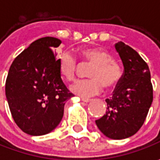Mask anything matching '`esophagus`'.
Returning <instances> with one entry per match:
<instances>
[{
    "mask_svg": "<svg viewBox=\"0 0 160 160\" xmlns=\"http://www.w3.org/2000/svg\"><path fill=\"white\" fill-rule=\"evenodd\" d=\"M82 101H83V102H86V103H87V102H91L92 100H91V99H87V98H83V99H82Z\"/></svg>",
    "mask_w": 160,
    "mask_h": 160,
    "instance_id": "34e87169",
    "label": "esophagus"
}]
</instances>
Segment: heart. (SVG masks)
<instances>
[{
	"label": "heart",
	"mask_w": 160,
	"mask_h": 160,
	"mask_svg": "<svg viewBox=\"0 0 160 160\" xmlns=\"http://www.w3.org/2000/svg\"><path fill=\"white\" fill-rule=\"evenodd\" d=\"M83 61L92 64L88 72L90 79L78 80L70 86L71 92L81 97L99 94L104 86L106 89L115 88L121 80L122 71L113 61L112 56L99 49H85L80 53ZM77 60L69 52H63L58 57V71L61 77L72 81L76 77Z\"/></svg>",
	"instance_id": "b5f03b06"
}]
</instances>
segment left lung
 <instances>
[{
  "label": "left lung",
  "mask_w": 160,
  "mask_h": 160,
  "mask_svg": "<svg viewBox=\"0 0 160 160\" xmlns=\"http://www.w3.org/2000/svg\"><path fill=\"white\" fill-rule=\"evenodd\" d=\"M124 66V74L109 99L106 114L96 126L108 138L122 140L138 132L153 100L151 72L147 63L132 48L119 42L115 44Z\"/></svg>",
  "instance_id": "left-lung-1"
}]
</instances>
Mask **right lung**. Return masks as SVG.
Returning a JSON list of instances; mask_svg holds the SVG:
<instances>
[{"label":"right lung","instance_id":"1","mask_svg":"<svg viewBox=\"0 0 160 160\" xmlns=\"http://www.w3.org/2000/svg\"><path fill=\"white\" fill-rule=\"evenodd\" d=\"M60 43L51 36L34 41L9 68L5 84L9 109L18 126L30 135L53 131L63 118L65 103L73 97L52 52Z\"/></svg>","mask_w":160,"mask_h":160}]
</instances>
